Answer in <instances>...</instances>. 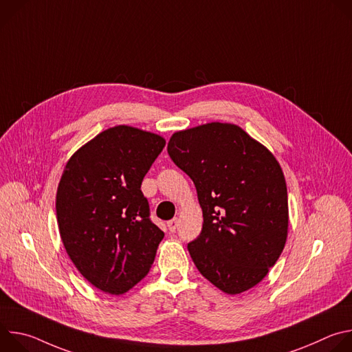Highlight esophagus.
<instances>
[{
    "label": "esophagus",
    "instance_id": "1",
    "mask_svg": "<svg viewBox=\"0 0 352 352\" xmlns=\"http://www.w3.org/2000/svg\"><path fill=\"white\" fill-rule=\"evenodd\" d=\"M167 227H168V230H170L171 232H174V231L177 230V227H178V219L175 217V219L167 221Z\"/></svg>",
    "mask_w": 352,
    "mask_h": 352
}]
</instances>
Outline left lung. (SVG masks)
I'll return each mask as SVG.
<instances>
[{"label":"left lung","mask_w":352,"mask_h":352,"mask_svg":"<svg viewBox=\"0 0 352 352\" xmlns=\"http://www.w3.org/2000/svg\"><path fill=\"white\" fill-rule=\"evenodd\" d=\"M167 150L193 181L204 213L202 232L188 243L195 266L226 294L255 287L287 241L288 196L280 163L228 122L178 131Z\"/></svg>","instance_id":"obj_1"}]
</instances>
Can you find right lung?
Here are the masks:
<instances>
[{"label": "right lung", "instance_id": "add662e5", "mask_svg": "<svg viewBox=\"0 0 352 352\" xmlns=\"http://www.w3.org/2000/svg\"><path fill=\"white\" fill-rule=\"evenodd\" d=\"M166 139L129 125L100 132L67 162L56 197L60 235L79 273L121 295L152 267L164 232L148 219L143 177Z\"/></svg>", "mask_w": 352, "mask_h": 352}]
</instances>
